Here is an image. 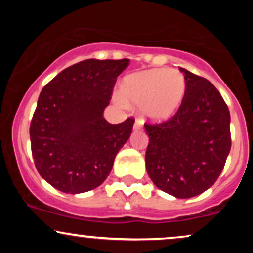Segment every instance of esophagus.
<instances>
[{
    "mask_svg": "<svg viewBox=\"0 0 253 253\" xmlns=\"http://www.w3.org/2000/svg\"><path fill=\"white\" fill-rule=\"evenodd\" d=\"M133 127H134V129H135V130L140 129L141 127H143V121H141L140 119H136L135 123H134V126H133Z\"/></svg>",
    "mask_w": 253,
    "mask_h": 253,
    "instance_id": "obj_1",
    "label": "esophagus"
}]
</instances>
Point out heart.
Segmentation results:
<instances>
[{"label":"heart","instance_id":"b5f03b06","mask_svg":"<svg viewBox=\"0 0 253 253\" xmlns=\"http://www.w3.org/2000/svg\"><path fill=\"white\" fill-rule=\"evenodd\" d=\"M187 83L179 71L159 69L129 75L121 92L127 102L143 104V113L153 121L169 120L178 112L185 96Z\"/></svg>","mask_w":253,"mask_h":253}]
</instances>
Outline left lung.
I'll use <instances>...</instances> for the list:
<instances>
[{"label":"left lung","mask_w":253,"mask_h":253,"mask_svg":"<svg viewBox=\"0 0 253 253\" xmlns=\"http://www.w3.org/2000/svg\"><path fill=\"white\" fill-rule=\"evenodd\" d=\"M187 90L169 120L145 124L149 145L146 170L156 187L177 199L210 189L219 178L231 150V115L210 81L179 68Z\"/></svg>","instance_id":"obj_1"}]
</instances>
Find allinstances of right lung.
Wrapping results in <instances>:
<instances>
[{
  "mask_svg": "<svg viewBox=\"0 0 253 253\" xmlns=\"http://www.w3.org/2000/svg\"><path fill=\"white\" fill-rule=\"evenodd\" d=\"M129 59H86L64 69L43 86L31 121V149L38 172L63 193L102 184L134 119L112 125L103 118L119 75Z\"/></svg>",
  "mask_w": 253,
  "mask_h": 253,
  "instance_id": "right-lung-1",
  "label": "right lung"
}]
</instances>
